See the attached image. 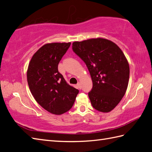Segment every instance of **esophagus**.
Segmentation results:
<instances>
[{"instance_id": "obj_1", "label": "esophagus", "mask_w": 152, "mask_h": 152, "mask_svg": "<svg viewBox=\"0 0 152 152\" xmlns=\"http://www.w3.org/2000/svg\"><path fill=\"white\" fill-rule=\"evenodd\" d=\"M77 87L79 88V89H81V83L80 82H78L77 83Z\"/></svg>"}]
</instances>
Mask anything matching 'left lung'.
I'll list each match as a JSON object with an SVG mask.
<instances>
[{
	"label": "left lung",
	"mask_w": 152,
	"mask_h": 152,
	"mask_svg": "<svg viewBox=\"0 0 152 152\" xmlns=\"http://www.w3.org/2000/svg\"><path fill=\"white\" fill-rule=\"evenodd\" d=\"M72 48L91 75L93 88L88 95L91 105L100 112L111 111L128 87L129 66L124 53L113 42L102 38L74 42Z\"/></svg>",
	"instance_id": "8db88e82"
}]
</instances>
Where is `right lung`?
Instances as JSON below:
<instances>
[{"label":"right lung","mask_w":152,"mask_h":152,"mask_svg":"<svg viewBox=\"0 0 152 152\" xmlns=\"http://www.w3.org/2000/svg\"><path fill=\"white\" fill-rule=\"evenodd\" d=\"M70 43L43 45L31 58L27 81L35 100L45 110L54 115L69 111L79 91L66 83L58 71V64Z\"/></svg>","instance_id":"1"}]
</instances>
